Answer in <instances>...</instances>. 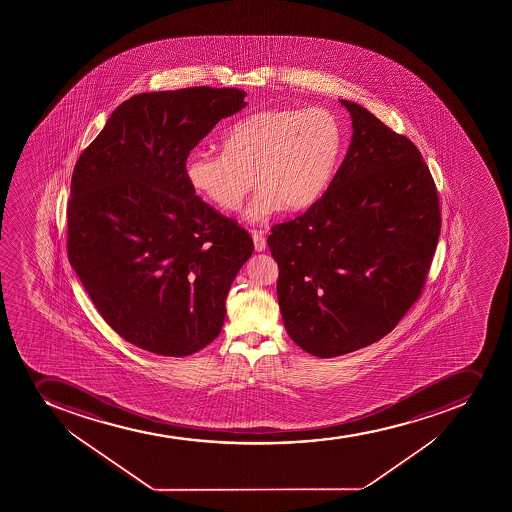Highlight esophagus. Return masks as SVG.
I'll return each instance as SVG.
<instances>
[{
  "mask_svg": "<svg viewBox=\"0 0 512 512\" xmlns=\"http://www.w3.org/2000/svg\"><path fill=\"white\" fill-rule=\"evenodd\" d=\"M252 237L255 250H257V252H264L265 247H267V240H265L262 232H259V230H252Z\"/></svg>",
  "mask_w": 512,
  "mask_h": 512,
  "instance_id": "obj_1",
  "label": "esophagus"
}]
</instances>
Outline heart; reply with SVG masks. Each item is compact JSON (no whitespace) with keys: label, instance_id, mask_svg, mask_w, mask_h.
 Segmentation results:
<instances>
[{"label":"heart","instance_id":"b5f03b06","mask_svg":"<svg viewBox=\"0 0 512 512\" xmlns=\"http://www.w3.org/2000/svg\"><path fill=\"white\" fill-rule=\"evenodd\" d=\"M345 133L332 110L267 108L223 133V152L193 150L183 173L193 193L222 212L240 207L252 188L247 218L257 222L282 205L297 212L329 188L344 153Z\"/></svg>","mask_w":512,"mask_h":512}]
</instances>
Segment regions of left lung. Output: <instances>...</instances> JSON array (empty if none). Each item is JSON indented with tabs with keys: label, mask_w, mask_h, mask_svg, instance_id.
<instances>
[{
	"label": "left lung",
	"mask_w": 512,
	"mask_h": 512,
	"mask_svg": "<svg viewBox=\"0 0 512 512\" xmlns=\"http://www.w3.org/2000/svg\"><path fill=\"white\" fill-rule=\"evenodd\" d=\"M354 135L324 195L277 223L280 312L290 339L329 359L389 334L419 299L441 235L436 183L419 148L340 100Z\"/></svg>",
	"instance_id": "8db88e82"
}]
</instances>
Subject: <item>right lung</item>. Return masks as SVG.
<instances>
[{
	"label": "right lung",
	"mask_w": 512,
	"mask_h": 512,
	"mask_svg": "<svg viewBox=\"0 0 512 512\" xmlns=\"http://www.w3.org/2000/svg\"><path fill=\"white\" fill-rule=\"evenodd\" d=\"M245 97L210 87L135 95L76 162L68 260L103 320L140 349L187 357L222 330L253 242L192 192L183 165Z\"/></svg>",
	"instance_id": "right-lung-1"
}]
</instances>
